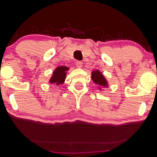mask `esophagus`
<instances>
[{
    "label": "esophagus",
    "mask_w": 157,
    "mask_h": 157,
    "mask_svg": "<svg viewBox=\"0 0 157 157\" xmlns=\"http://www.w3.org/2000/svg\"><path fill=\"white\" fill-rule=\"evenodd\" d=\"M76 66L77 68H81L82 66V63L81 61H77L76 62Z\"/></svg>",
    "instance_id": "esophagus-1"
}]
</instances>
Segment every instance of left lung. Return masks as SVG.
<instances>
[{"label":"left lung","mask_w":157,"mask_h":157,"mask_svg":"<svg viewBox=\"0 0 157 157\" xmlns=\"http://www.w3.org/2000/svg\"><path fill=\"white\" fill-rule=\"evenodd\" d=\"M91 79H92L93 82L97 86V88H99L100 91L103 90L102 88H107L109 86V82L100 70L92 71Z\"/></svg>","instance_id":"8db88e82"}]
</instances>
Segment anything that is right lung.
<instances>
[{
  "mask_svg": "<svg viewBox=\"0 0 157 157\" xmlns=\"http://www.w3.org/2000/svg\"><path fill=\"white\" fill-rule=\"evenodd\" d=\"M68 69H69V68L67 67V66H57L54 70L48 82L51 84H55L57 86L63 84L66 78V74H67V71Z\"/></svg>",
  "mask_w": 157,
  "mask_h": 157,
  "instance_id": "add662e5",
  "label": "right lung"
}]
</instances>
